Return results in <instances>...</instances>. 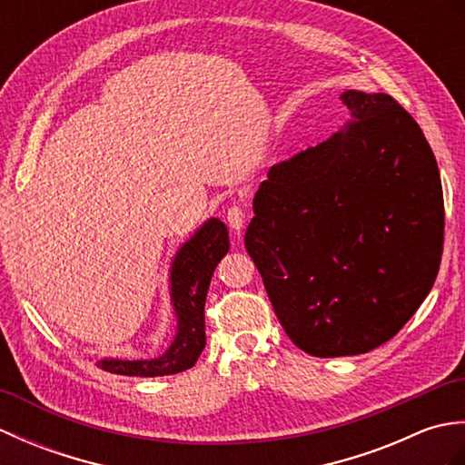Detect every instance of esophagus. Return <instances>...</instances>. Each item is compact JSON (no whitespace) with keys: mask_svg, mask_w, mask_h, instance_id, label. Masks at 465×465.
Here are the masks:
<instances>
[{"mask_svg":"<svg viewBox=\"0 0 465 465\" xmlns=\"http://www.w3.org/2000/svg\"><path fill=\"white\" fill-rule=\"evenodd\" d=\"M243 223H245V212L242 210L240 205H233L227 210V225H230V230L238 235L240 238V232L243 230Z\"/></svg>","mask_w":465,"mask_h":465,"instance_id":"obj_1","label":"esophagus"}]
</instances>
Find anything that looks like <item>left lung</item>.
<instances>
[{"instance_id": "left-lung-1", "label": "left lung", "mask_w": 465, "mask_h": 465, "mask_svg": "<svg viewBox=\"0 0 465 465\" xmlns=\"http://www.w3.org/2000/svg\"><path fill=\"white\" fill-rule=\"evenodd\" d=\"M350 120L273 165L245 250L290 340L315 358L380 348L428 298L443 250L438 162L388 94L340 95Z\"/></svg>"}]
</instances>
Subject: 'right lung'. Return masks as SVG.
Here are the masks:
<instances>
[{
  "mask_svg": "<svg viewBox=\"0 0 465 465\" xmlns=\"http://www.w3.org/2000/svg\"><path fill=\"white\" fill-rule=\"evenodd\" d=\"M230 250L227 227L217 217L205 220L190 240L175 252L170 268V298L175 313V335L162 355L152 360L104 358L97 361L102 370L132 375V378H157L190 370L205 348V295L213 270Z\"/></svg>",
  "mask_w": 465,
  "mask_h": 465,
  "instance_id": "1",
  "label": "right lung"
}]
</instances>
